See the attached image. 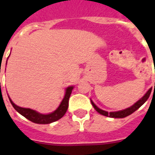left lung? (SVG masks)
<instances>
[{"mask_svg": "<svg viewBox=\"0 0 155 155\" xmlns=\"http://www.w3.org/2000/svg\"><path fill=\"white\" fill-rule=\"evenodd\" d=\"M150 92H151V89H150L148 92L146 93L144 97H142V99H140L137 103H135L134 105H132L130 108H126L125 110H121V111H117V112H111V113H108V112H106V111H104L101 108H99L97 107L96 104H95L93 102L91 101V103H92V106L94 107V108L99 113H101V115L106 116V117H114V118H123L125 117H127V116L130 115V114H132L133 113H134L135 111L138 109V108L141 107V106L145 103V102L147 101V99L149 98L150 95Z\"/></svg>", "mask_w": 155, "mask_h": 155, "instance_id": "1", "label": "left lung"}]
</instances>
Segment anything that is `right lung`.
Instances as JSON below:
<instances>
[{
    "mask_svg": "<svg viewBox=\"0 0 155 155\" xmlns=\"http://www.w3.org/2000/svg\"><path fill=\"white\" fill-rule=\"evenodd\" d=\"M72 89V86L68 87L66 89L65 97L61 102L60 105L58 106V108L54 112L50 113V114H47V115L40 114V113H37L36 111L32 110L30 108H21L19 106H17L16 104H14V103L10 99H9V101H10V103L12 104L13 108H15L20 114H21L23 117H25L26 119H28L30 121H32L34 123H37V124H50V123L59 120L60 118H62L64 116V114L68 110L69 98H70V96L71 94Z\"/></svg>",
    "mask_w": 155,
    "mask_h": 155,
    "instance_id": "add662e5",
    "label": "right lung"
}]
</instances>
